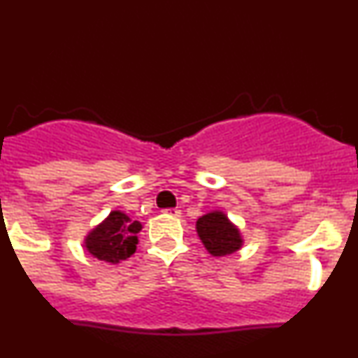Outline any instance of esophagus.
<instances>
[{"mask_svg":"<svg viewBox=\"0 0 358 358\" xmlns=\"http://www.w3.org/2000/svg\"><path fill=\"white\" fill-rule=\"evenodd\" d=\"M163 213L166 214V216H169V217H180V216H182V210L176 209V208H173V209H164Z\"/></svg>","mask_w":358,"mask_h":358,"instance_id":"esophagus-1","label":"esophagus"}]
</instances>
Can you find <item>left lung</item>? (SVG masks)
<instances>
[{
  "label": "left lung",
  "instance_id": "obj_1",
  "mask_svg": "<svg viewBox=\"0 0 358 358\" xmlns=\"http://www.w3.org/2000/svg\"><path fill=\"white\" fill-rule=\"evenodd\" d=\"M195 229L206 250L214 257L233 254L243 245V236L238 227L228 220L223 210H210L199 217Z\"/></svg>",
  "mask_w": 358,
  "mask_h": 358
}]
</instances>
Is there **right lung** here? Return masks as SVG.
<instances>
[{
  "label": "right lung",
  "instance_id": "add662e5",
  "mask_svg": "<svg viewBox=\"0 0 358 358\" xmlns=\"http://www.w3.org/2000/svg\"><path fill=\"white\" fill-rule=\"evenodd\" d=\"M141 229L142 224L138 221H131L122 210H111L103 223L87 233L84 247L92 257L118 264L137 250V235Z\"/></svg>",
  "mask_w": 358,
  "mask_h": 358
}]
</instances>
